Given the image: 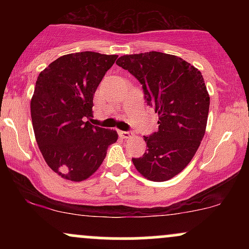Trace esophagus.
I'll return each instance as SVG.
<instances>
[{
    "instance_id": "1",
    "label": "esophagus",
    "mask_w": 249,
    "mask_h": 249,
    "mask_svg": "<svg viewBox=\"0 0 249 249\" xmlns=\"http://www.w3.org/2000/svg\"><path fill=\"white\" fill-rule=\"evenodd\" d=\"M118 133H119V136L124 139H127V138H130V137H132V132H131V131H119Z\"/></svg>"
}]
</instances>
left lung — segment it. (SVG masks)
<instances>
[{
  "label": "left lung",
  "mask_w": 249,
  "mask_h": 249,
  "mask_svg": "<svg viewBox=\"0 0 249 249\" xmlns=\"http://www.w3.org/2000/svg\"><path fill=\"white\" fill-rule=\"evenodd\" d=\"M116 63L138 79L147 105L158 113V131L144 136L147 150L132 158L133 165L148 180L166 181L192 160L206 131L210 96L201 72L157 51L125 55Z\"/></svg>",
  "instance_id": "left-lung-1"
}]
</instances>
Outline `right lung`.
I'll list each match as a JSON object with an SVG mask.
<instances>
[{"mask_svg": "<svg viewBox=\"0 0 249 249\" xmlns=\"http://www.w3.org/2000/svg\"><path fill=\"white\" fill-rule=\"evenodd\" d=\"M117 55L92 51L64 55L38 75L30 103L35 138L53 172L71 181L88 179L101 166L116 131L85 122L93 95Z\"/></svg>", "mask_w": 249, "mask_h": 249, "instance_id": "add662e5", "label": "right lung"}]
</instances>
